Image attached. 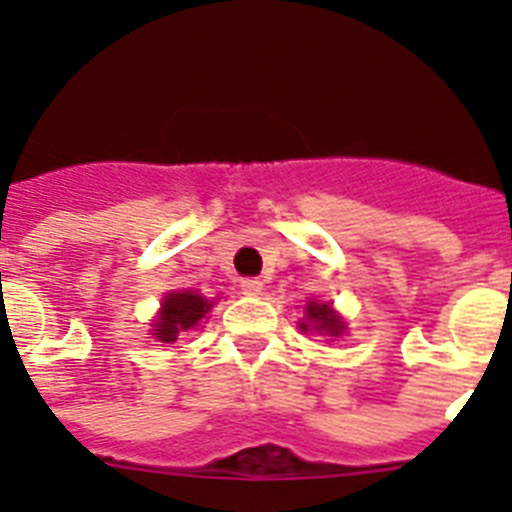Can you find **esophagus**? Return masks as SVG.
Returning <instances> with one entry per match:
<instances>
[{"label":"esophagus","mask_w":512,"mask_h":512,"mask_svg":"<svg viewBox=\"0 0 512 512\" xmlns=\"http://www.w3.org/2000/svg\"><path fill=\"white\" fill-rule=\"evenodd\" d=\"M261 289H264V282H261V279H256V277L241 279V292H243V295L256 297V295H261Z\"/></svg>","instance_id":"34e87169"}]
</instances>
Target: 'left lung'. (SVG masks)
<instances>
[{"mask_svg": "<svg viewBox=\"0 0 512 512\" xmlns=\"http://www.w3.org/2000/svg\"><path fill=\"white\" fill-rule=\"evenodd\" d=\"M307 312V323H312V328L323 330L328 336H341L343 323L338 320V315L330 310V305H318V302H310L305 307ZM307 323H300L302 330H307Z\"/></svg>", "mask_w": 512, "mask_h": 512, "instance_id": "left-lung-1", "label": "left lung"}]
</instances>
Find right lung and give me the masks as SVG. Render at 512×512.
Segmentation results:
<instances>
[{
    "instance_id": "obj_1",
    "label": "right lung",
    "mask_w": 512,
    "mask_h": 512,
    "mask_svg": "<svg viewBox=\"0 0 512 512\" xmlns=\"http://www.w3.org/2000/svg\"><path fill=\"white\" fill-rule=\"evenodd\" d=\"M212 302L194 292H171L161 307V318L153 325V336L164 343H174L176 338L184 336L187 330L200 323L210 312Z\"/></svg>"
}]
</instances>
